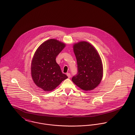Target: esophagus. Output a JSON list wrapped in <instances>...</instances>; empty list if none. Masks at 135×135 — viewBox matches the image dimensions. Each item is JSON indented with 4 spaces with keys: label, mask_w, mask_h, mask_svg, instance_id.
I'll use <instances>...</instances> for the list:
<instances>
[{
    "label": "esophagus",
    "mask_w": 135,
    "mask_h": 135,
    "mask_svg": "<svg viewBox=\"0 0 135 135\" xmlns=\"http://www.w3.org/2000/svg\"><path fill=\"white\" fill-rule=\"evenodd\" d=\"M66 75H67V76H68L69 78H70L71 76V74H70V73H68L66 74Z\"/></svg>",
    "instance_id": "obj_1"
}]
</instances>
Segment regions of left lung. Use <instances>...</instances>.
<instances>
[{
  "label": "left lung",
  "instance_id": "8db88e82",
  "mask_svg": "<svg viewBox=\"0 0 135 135\" xmlns=\"http://www.w3.org/2000/svg\"><path fill=\"white\" fill-rule=\"evenodd\" d=\"M73 49L77 60L78 72L72 77L73 82L84 90L95 89L103 76L102 63L98 53L86 41L74 44Z\"/></svg>",
  "mask_w": 135,
  "mask_h": 135
}]
</instances>
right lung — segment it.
<instances>
[{
  "instance_id": "obj_1",
  "label": "right lung",
  "mask_w": 135,
  "mask_h": 135,
  "mask_svg": "<svg viewBox=\"0 0 135 135\" xmlns=\"http://www.w3.org/2000/svg\"><path fill=\"white\" fill-rule=\"evenodd\" d=\"M64 47V44L51 39L43 42L34 54L31 65L32 77L35 84L45 91L54 90L68 78L56 61Z\"/></svg>"
}]
</instances>
